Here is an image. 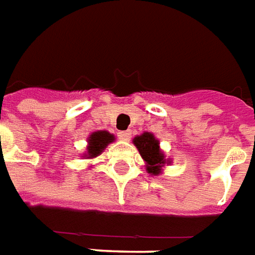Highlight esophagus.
Segmentation results:
<instances>
[{"label": "esophagus", "instance_id": "esophagus-1", "mask_svg": "<svg viewBox=\"0 0 255 255\" xmlns=\"http://www.w3.org/2000/svg\"><path fill=\"white\" fill-rule=\"evenodd\" d=\"M117 136L122 139V140H129L131 138V131H120L117 133Z\"/></svg>", "mask_w": 255, "mask_h": 255}]
</instances>
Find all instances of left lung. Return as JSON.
<instances>
[{
	"instance_id": "obj_1",
	"label": "left lung",
	"mask_w": 255,
	"mask_h": 255,
	"mask_svg": "<svg viewBox=\"0 0 255 255\" xmlns=\"http://www.w3.org/2000/svg\"><path fill=\"white\" fill-rule=\"evenodd\" d=\"M133 144L139 150V154L146 162V171L150 175L157 176L160 175L162 168L168 164H171V161L165 158V155L160 149V140L155 139L153 133L143 132L142 135H138L133 138Z\"/></svg>"
}]
</instances>
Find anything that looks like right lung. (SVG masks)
<instances>
[{
  "label": "right lung",
  "mask_w": 255,
  "mask_h": 255,
  "mask_svg": "<svg viewBox=\"0 0 255 255\" xmlns=\"http://www.w3.org/2000/svg\"><path fill=\"white\" fill-rule=\"evenodd\" d=\"M115 140V135L108 131H95L89 136V146L87 153L84 154L86 158H95L106 149V146Z\"/></svg>",
  "instance_id": "1"
}]
</instances>
